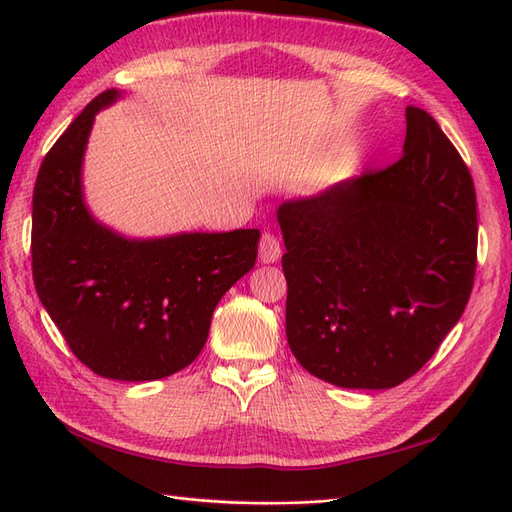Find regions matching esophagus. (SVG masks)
Masks as SVG:
<instances>
[{"label":"esophagus","instance_id":"34e87169","mask_svg":"<svg viewBox=\"0 0 512 512\" xmlns=\"http://www.w3.org/2000/svg\"><path fill=\"white\" fill-rule=\"evenodd\" d=\"M258 252H260V262H267V265L277 262L282 256L280 239H277L273 232H262L260 243H258Z\"/></svg>","mask_w":512,"mask_h":512}]
</instances>
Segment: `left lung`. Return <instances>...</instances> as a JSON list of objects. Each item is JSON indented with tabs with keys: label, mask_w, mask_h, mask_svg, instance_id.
<instances>
[{
	"label": "left lung",
	"mask_w": 512,
	"mask_h": 512,
	"mask_svg": "<svg viewBox=\"0 0 512 512\" xmlns=\"http://www.w3.org/2000/svg\"><path fill=\"white\" fill-rule=\"evenodd\" d=\"M286 337L309 374L344 389L414 376L468 305L476 192L459 151L406 108L404 156L277 209Z\"/></svg>",
	"instance_id": "obj_1"
}]
</instances>
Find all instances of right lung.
<instances>
[{
	"instance_id": "add662e5",
	"label": "right lung",
	"mask_w": 512,
	"mask_h": 512,
	"mask_svg": "<svg viewBox=\"0 0 512 512\" xmlns=\"http://www.w3.org/2000/svg\"><path fill=\"white\" fill-rule=\"evenodd\" d=\"M91 100L46 153L34 188L32 271L38 297L76 359L102 378L173 376L203 350L215 305L254 267L258 228L134 241L83 203L81 166L100 108Z\"/></svg>"
}]
</instances>
